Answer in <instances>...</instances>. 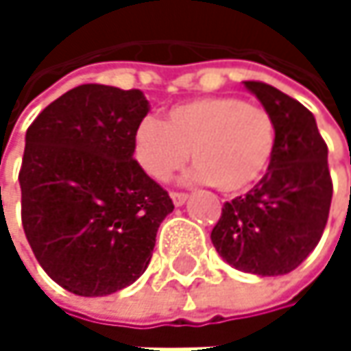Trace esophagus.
<instances>
[{"label": "esophagus", "instance_id": "obj_1", "mask_svg": "<svg viewBox=\"0 0 351 351\" xmlns=\"http://www.w3.org/2000/svg\"><path fill=\"white\" fill-rule=\"evenodd\" d=\"M171 199H173V203H175V205H182V203L189 199V195H186V193H178V191H173V193H171Z\"/></svg>", "mask_w": 351, "mask_h": 351}]
</instances>
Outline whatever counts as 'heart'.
<instances>
[{
    "instance_id": "1",
    "label": "heart",
    "mask_w": 351,
    "mask_h": 351,
    "mask_svg": "<svg viewBox=\"0 0 351 351\" xmlns=\"http://www.w3.org/2000/svg\"><path fill=\"white\" fill-rule=\"evenodd\" d=\"M278 142L268 109L238 97H203L171 107L165 123L146 117L134 136L136 160L154 180H169L189 158L193 178L223 195L250 191L266 175Z\"/></svg>"
}]
</instances>
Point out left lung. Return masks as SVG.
Here are the masks:
<instances>
[{
	"label": "left lung",
	"instance_id": "left-lung-1",
	"mask_svg": "<svg viewBox=\"0 0 351 351\" xmlns=\"http://www.w3.org/2000/svg\"><path fill=\"white\" fill-rule=\"evenodd\" d=\"M244 85L276 121V152L260 182L223 205L211 242L234 268L278 276L295 270L323 236L333 195L327 144L303 104L260 81Z\"/></svg>",
	"mask_w": 351,
	"mask_h": 351
}]
</instances>
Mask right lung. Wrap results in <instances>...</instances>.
Returning <instances> with one entry per match:
<instances>
[{
	"label": "right lung",
	"instance_id": "obj_1",
	"mask_svg": "<svg viewBox=\"0 0 351 351\" xmlns=\"http://www.w3.org/2000/svg\"><path fill=\"white\" fill-rule=\"evenodd\" d=\"M148 109L138 89L89 83L42 109L26 132L24 234L44 272L69 293L106 297L138 280L175 209L134 158Z\"/></svg>",
	"mask_w": 351,
	"mask_h": 351
}]
</instances>
